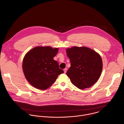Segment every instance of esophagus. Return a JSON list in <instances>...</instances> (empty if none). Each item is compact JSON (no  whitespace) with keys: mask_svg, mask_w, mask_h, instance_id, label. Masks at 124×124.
Returning a JSON list of instances; mask_svg holds the SVG:
<instances>
[{"mask_svg":"<svg viewBox=\"0 0 124 124\" xmlns=\"http://www.w3.org/2000/svg\"><path fill=\"white\" fill-rule=\"evenodd\" d=\"M63 71H64V73H66V71H67V69H66V68H65V69L63 70Z\"/></svg>","mask_w":124,"mask_h":124,"instance_id":"esophagus-1","label":"esophagus"}]
</instances>
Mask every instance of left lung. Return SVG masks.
<instances>
[{"label": "left lung", "mask_w": 124, "mask_h": 124, "mask_svg": "<svg viewBox=\"0 0 124 124\" xmlns=\"http://www.w3.org/2000/svg\"><path fill=\"white\" fill-rule=\"evenodd\" d=\"M71 67L66 72L72 84L80 89L91 87L99 79L103 62L100 55L85 47H73L66 50Z\"/></svg>", "instance_id": "left-lung-1"}]
</instances>
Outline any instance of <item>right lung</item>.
<instances>
[{"label": "right lung", "instance_id": "obj_1", "mask_svg": "<svg viewBox=\"0 0 124 124\" xmlns=\"http://www.w3.org/2000/svg\"><path fill=\"white\" fill-rule=\"evenodd\" d=\"M58 50L50 46L36 47L25 55L22 63L23 72L29 83L36 88H49L58 75L64 72L53 60Z\"/></svg>", "mask_w": 124, "mask_h": 124}]
</instances>
